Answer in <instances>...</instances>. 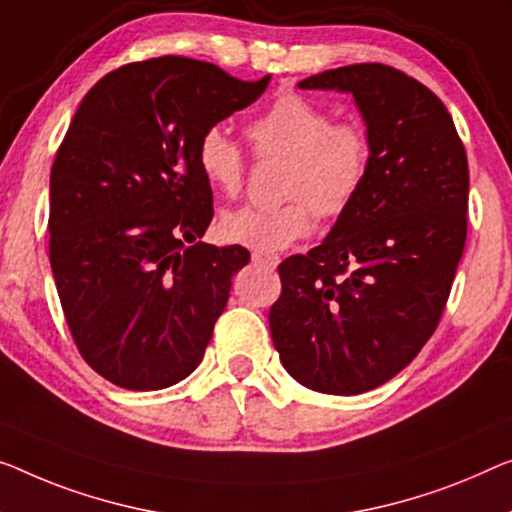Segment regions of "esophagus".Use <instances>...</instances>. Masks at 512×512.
Segmentation results:
<instances>
[{"mask_svg": "<svg viewBox=\"0 0 512 512\" xmlns=\"http://www.w3.org/2000/svg\"><path fill=\"white\" fill-rule=\"evenodd\" d=\"M253 262L266 266V269H276V266L280 264V257L273 253H253Z\"/></svg>", "mask_w": 512, "mask_h": 512, "instance_id": "esophagus-1", "label": "esophagus"}]
</instances>
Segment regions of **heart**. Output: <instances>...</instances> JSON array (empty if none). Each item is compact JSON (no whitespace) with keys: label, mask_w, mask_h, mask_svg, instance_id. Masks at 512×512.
I'll list each match as a JSON object with an SVG mask.
<instances>
[{"label":"heart","mask_w":512,"mask_h":512,"mask_svg":"<svg viewBox=\"0 0 512 512\" xmlns=\"http://www.w3.org/2000/svg\"><path fill=\"white\" fill-rule=\"evenodd\" d=\"M246 135L257 158H282L278 207H241L220 216L225 243L257 253H278L312 232L315 213L338 218L352 207L370 172L372 140L356 121H333L322 105L299 94H280L248 121ZM197 167L209 186L236 195L246 179V156L220 126L197 142Z\"/></svg>","instance_id":"1"}]
</instances>
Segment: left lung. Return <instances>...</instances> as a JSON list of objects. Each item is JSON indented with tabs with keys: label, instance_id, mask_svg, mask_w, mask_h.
Listing matches in <instances>:
<instances>
[{
	"label": "left lung",
	"instance_id": "1",
	"mask_svg": "<svg viewBox=\"0 0 512 512\" xmlns=\"http://www.w3.org/2000/svg\"><path fill=\"white\" fill-rule=\"evenodd\" d=\"M299 87L352 94L372 158L329 236L278 266L271 338L299 384L358 395L407 368L437 329L467 241V151L446 105L398 68L340 66Z\"/></svg>",
	"mask_w": 512,
	"mask_h": 512
}]
</instances>
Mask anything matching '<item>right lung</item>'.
<instances>
[{
	"label": "right lung",
	"instance_id": "1",
	"mask_svg": "<svg viewBox=\"0 0 512 512\" xmlns=\"http://www.w3.org/2000/svg\"><path fill=\"white\" fill-rule=\"evenodd\" d=\"M269 80L167 55L82 98L50 172V266L75 345L112 384L158 391L200 365L250 253L200 241L213 193L197 142Z\"/></svg>",
	"mask_w": 512,
	"mask_h": 512
}]
</instances>
